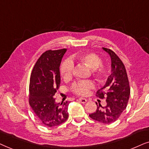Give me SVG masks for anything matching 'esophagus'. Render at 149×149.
Segmentation results:
<instances>
[{
  "mask_svg": "<svg viewBox=\"0 0 149 149\" xmlns=\"http://www.w3.org/2000/svg\"><path fill=\"white\" fill-rule=\"evenodd\" d=\"M78 101L80 102H81V103H82V104H85V103H86L87 102V100L86 99H85V98H79L78 99Z\"/></svg>",
  "mask_w": 149,
  "mask_h": 149,
  "instance_id": "obj_1",
  "label": "esophagus"
}]
</instances>
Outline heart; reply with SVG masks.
<instances>
[{
  "label": "heart",
  "instance_id": "obj_1",
  "mask_svg": "<svg viewBox=\"0 0 149 149\" xmlns=\"http://www.w3.org/2000/svg\"><path fill=\"white\" fill-rule=\"evenodd\" d=\"M73 60L86 65L93 69V75L99 83L103 84L106 82L108 76V71L106 67L102 65V59L93 52H83L76 54L72 56ZM73 70V63L71 60H66L61 65L60 73L64 80L71 78ZM94 87V84L91 80L78 81L74 82L71 87V91L78 95H86L89 91Z\"/></svg>",
  "mask_w": 149,
  "mask_h": 149
}]
</instances>
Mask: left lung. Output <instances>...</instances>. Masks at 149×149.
I'll use <instances>...</instances> for the list:
<instances>
[{
    "mask_svg": "<svg viewBox=\"0 0 149 149\" xmlns=\"http://www.w3.org/2000/svg\"><path fill=\"white\" fill-rule=\"evenodd\" d=\"M111 58V74L106 84L97 91L96 95L100 99L106 98L104 107L96 103V111L89 116L96 121L105 124L116 121L126 109L130 98V88L125 65L117 55L110 49L103 47Z\"/></svg>",
    "mask_w": 149,
    "mask_h": 149,
    "instance_id": "left-lung-1",
    "label": "left lung"
}]
</instances>
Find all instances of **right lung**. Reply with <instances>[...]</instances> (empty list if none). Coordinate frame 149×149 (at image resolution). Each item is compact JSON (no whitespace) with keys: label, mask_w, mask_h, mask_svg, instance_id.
<instances>
[{"label":"right lung","mask_w":149,"mask_h":149,"mask_svg":"<svg viewBox=\"0 0 149 149\" xmlns=\"http://www.w3.org/2000/svg\"><path fill=\"white\" fill-rule=\"evenodd\" d=\"M67 49L47 50L39 57L32 71L29 104L41 123L49 127L68 118L69 102L56 103L54 95L61 84L60 65Z\"/></svg>","instance_id":"1"}]
</instances>
